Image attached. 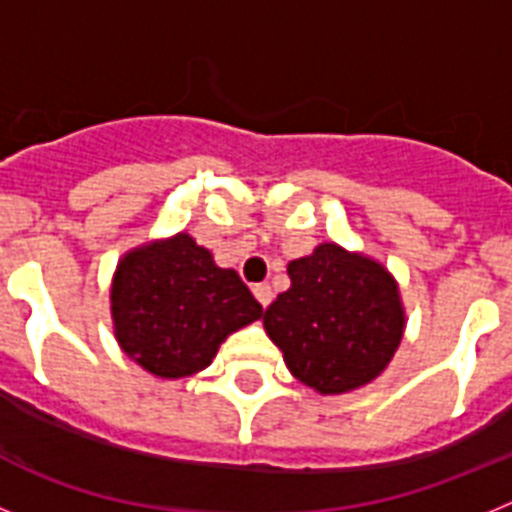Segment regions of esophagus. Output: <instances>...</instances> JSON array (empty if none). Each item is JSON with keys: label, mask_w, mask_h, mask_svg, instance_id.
<instances>
[{"label": "esophagus", "mask_w": 512, "mask_h": 512, "mask_svg": "<svg viewBox=\"0 0 512 512\" xmlns=\"http://www.w3.org/2000/svg\"><path fill=\"white\" fill-rule=\"evenodd\" d=\"M253 295L261 302V307H269L271 300H274V292H271L269 284H256V287H253Z\"/></svg>", "instance_id": "1"}]
</instances>
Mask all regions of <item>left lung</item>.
Instances as JSON below:
<instances>
[{
  "label": "left lung",
  "mask_w": 512,
  "mask_h": 512,
  "mask_svg": "<svg viewBox=\"0 0 512 512\" xmlns=\"http://www.w3.org/2000/svg\"><path fill=\"white\" fill-rule=\"evenodd\" d=\"M287 274L292 284L266 307L264 328L292 377L320 395L374 382L408 323L395 274L333 241L289 261Z\"/></svg>",
  "instance_id": "1"
}]
</instances>
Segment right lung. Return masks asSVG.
Wrapping results in <instances>:
<instances>
[{"label": "right lung", "mask_w": 512, "mask_h": 512, "mask_svg": "<svg viewBox=\"0 0 512 512\" xmlns=\"http://www.w3.org/2000/svg\"><path fill=\"white\" fill-rule=\"evenodd\" d=\"M110 312L122 354L158 379L202 372L235 330L264 315L235 269L189 233L130 248L112 274Z\"/></svg>", "instance_id": "add662e5"}]
</instances>
